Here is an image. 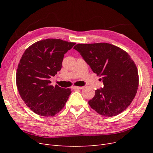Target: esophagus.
Wrapping results in <instances>:
<instances>
[{"label":"esophagus","instance_id":"1","mask_svg":"<svg viewBox=\"0 0 153 153\" xmlns=\"http://www.w3.org/2000/svg\"><path fill=\"white\" fill-rule=\"evenodd\" d=\"M72 88L73 89H82L84 88V87H78V86H73Z\"/></svg>","mask_w":153,"mask_h":153}]
</instances>
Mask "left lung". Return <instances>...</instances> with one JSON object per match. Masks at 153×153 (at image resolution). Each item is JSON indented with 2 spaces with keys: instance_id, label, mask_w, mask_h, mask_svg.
Masks as SVG:
<instances>
[{
  "instance_id": "obj_1",
  "label": "left lung",
  "mask_w": 153,
  "mask_h": 153,
  "mask_svg": "<svg viewBox=\"0 0 153 153\" xmlns=\"http://www.w3.org/2000/svg\"><path fill=\"white\" fill-rule=\"evenodd\" d=\"M74 49L92 71L102 77L104 87L95 91L94 98L88 102L91 107L105 117L126 110L135 98L139 82L136 64L128 53L106 43L77 44Z\"/></svg>"
}]
</instances>
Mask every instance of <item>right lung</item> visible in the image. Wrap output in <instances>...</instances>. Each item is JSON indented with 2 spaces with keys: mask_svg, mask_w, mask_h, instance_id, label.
I'll use <instances>...</instances> for the list:
<instances>
[{
  "mask_svg": "<svg viewBox=\"0 0 153 153\" xmlns=\"http://www.w3.org/2000/svg\"><path fill=\"white\" fill-rule=\"evenodd\" d=\"M75 44L46 39L32 44L23 54L16 70V86L22 99L34 113L52 117L65 106L71 89L50 85V78L61 70L64 54Z\"/></svg>",
  "mask_w": 153,
  "mask_h": 153,
  "instance_id": "1",
  "label": "right lung"
}]
</instances>
